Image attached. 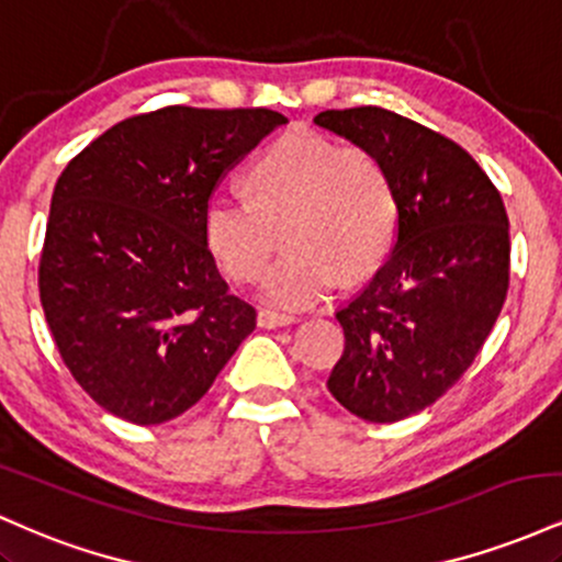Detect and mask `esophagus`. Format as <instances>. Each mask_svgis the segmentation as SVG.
<instances>
[{
	"label": "esophagus",
	"mask_w": 562,
	"mask_h": 562,
	"mask_svg": "<svg viewBox=\"0 0 562 562\" xmlns=\"http://www.w3.org/2000/svg\"><path fill=\"white\" fill-rule=\"evenodd\" d=\"M256 322H259V327H263V330H274V327H282V325H290V322H295V317L293 314L274 312V308H261Z\"/></svg>",
	"instance_id": "1"
}]
</instances>
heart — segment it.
I'll use <instances>...</instances> for the list:
<instances>
[{
	"label": "heart",
	"instance_id": "obj_1",
	"mask_svg": "<svg viewBox=\"0 0 562 562\" xmlns=\"http://www.w3.org/2000/svg\"><path fill=\"white\" fill-rule=\"evenodd\" d=\"M245 182L250 198H209L203 235L218 267L232 280L250 282L272 256L277 227L285 224L288 254L263 274V301L308 306L340 272L364 274L383 259L396 203L383 166L364 147L295 128L250 164Z\"/></svg>",
	"mask_w": 562,
	"mask_h": 562
}]
</instances>
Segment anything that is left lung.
<instances>
[{
    "instance_id": "left-lung-1",
    "label": "left lung",
    "mask_w": 562,
    "mask_h": 562,
    "mask_svg": "<svg viewBox=\"0 0 562 562\" xmlns=\"http://www.w3.org/2000/svg\"><path fill=\"white\" fill-rule=\"evenodd\" d=\"M314 124L364 147L396 203L389 261L335 314L344 357L327 389L367 423H396L441 398L486 344L509 288V224L486 171L434 128L364 105Z\"/></svg>"
}]
</instances>
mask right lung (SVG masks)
<instances>
[{"instance_id": "add662e5", "label": "right lung", "mask_w": 562, "mask_h": 562, "mask_svg": "<svg viewBox=\"0 0 562 562\" xmlns=\"http://www.w3.org/2000/svg\"><path fill=\"white\" fill-rule=\"evenodd\" d=\"M282 124L269 108L169 105L119 121L57 177L38 299L70 375L105 412L173 420L254 333L256 308L218 274L203 211Z\"/></svg>"}]
</instances>
